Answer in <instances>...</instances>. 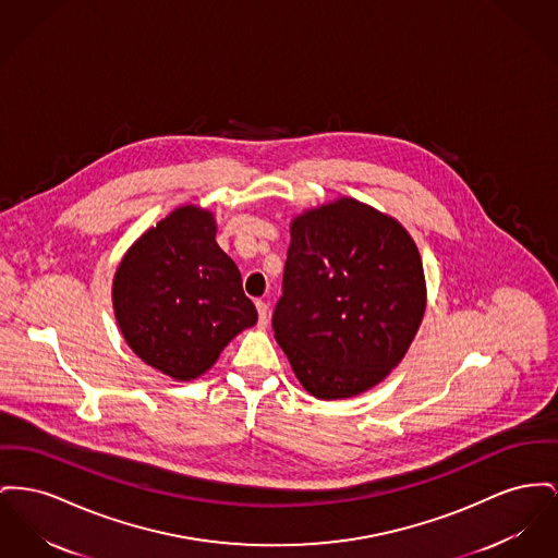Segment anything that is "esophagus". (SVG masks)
<instances>
[{
    "mask_svg": "<svg viewBox=\"0 0 558 558\" xmlns=\"http://www.w3.org/2000/svg\"><path fill=\"white\" fill-rule=\"evenodd\" d=\"M257 305V312H259V327H267V323H269V312H267V303L265 301H257L255 303Z\"/></svg>",
    "mask_w": 558,
    "mask_h": 558,
    "instance_id": "1",
    "label": "esophagus"
}]
</instances>
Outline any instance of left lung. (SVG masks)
I'll return each mask as SVG.
<instances>
[{"mask_svg":"<svg viewBox=\"0 0 558 558\" xmlns=\"http://www.w3.org/2000/svg\"><path fill=\"white\" fill-rule=\"evenodd\" d=\"M276 341L299 384L343 400L381 384L404 359L426 314L415 240L393 217L337 197L291 221Z\"/></svg>","mask_w":558,"mask_h":558,"instance_id":"8db88e82","label":"left lung"}]
</instances>
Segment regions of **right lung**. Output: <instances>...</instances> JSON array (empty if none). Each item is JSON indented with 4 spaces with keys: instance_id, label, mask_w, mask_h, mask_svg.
I'll use <instances>...</instances> for the list:
<instances>
[{
    "instance_id": "add662e5",
    "label": "right lung",
    "mask_w": 558,
    "mask_h": 558,
    "mask_svg": "<svg viewBox=\"0 0 558 558\" xmlns=\"http://www.w3.org/2000/svg\"><path fill=\"white\" fill-rule=\"evenodd\" d=\"M215 235L208 208L179 206L134 240L113 276V312L129 348L174 381L204 375L257 323L240 269Z\"/></svg>"
}]
</instances>
